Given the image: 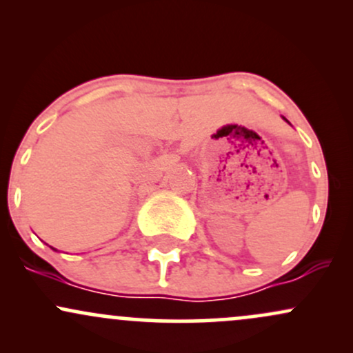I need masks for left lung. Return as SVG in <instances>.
<instances>
[{
    "instance_id": "left-lung-1",
    "label": "left lung",
    "mask_w": 353,
    "mask_h": 353,
    "mask_svg": "<svg viewBox=\"0 0 353 353\" xmlns=\"http://www.w3.org/2000/svg\"><path fill=\"white\" fill-rule=\"evenodd\" d=\"M283 119H285V117H283ZM287 121V119H285ZM287 123H289V121H287Z\"/></svg>"
}]
</instances>
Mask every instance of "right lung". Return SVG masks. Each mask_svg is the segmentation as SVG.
<instances>
[{
  "mask_svg": "<svg viewBox=\"0 0 353 353\" xmlns=\"http://www.w3.org/2000/svg\"><path fill=\"white\" fill-rule=\"evenodd\" d=\"M51 249H52V247H51ZM52 250H56V249H52Z\"/></svg>",
  "mask_w": 353,
  "mask_h": 353,
  "instance_id": "add662e5",
  "label": "right lung"
}]
</instances>
